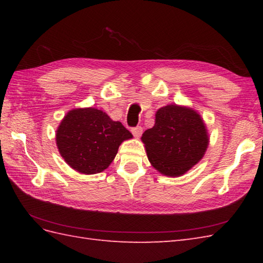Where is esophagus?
Listing matches in <instances>:
<instances>
[{"label": "esophagus", "mask_w": 263, "mask_h": 263, "mask_svg": "<svg viewBox=\"0 0 263 263\" xmlns=\"http://www.w3.org/2000/svg\"><path fill=\"white\" fill-rule=\"evenodd\" d=\"M131 132L132 135L135 136L136 138H139L142 135V127L141 126H136V127H132L131 128Z\"/></svg>", "instance_id": "obj_1"}]
</instances>
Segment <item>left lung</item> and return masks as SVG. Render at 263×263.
Masks as SVG:
<instances>
[{"label": "left lung", "mask_w": 263, "mask_h": 263, "mask_svg": "<svg viewBox=\"0 0 263 263\" xmlns=\"http://www.w3.org/2000/svg\"><path fill=\"white\" fill-rule=\"evenodd\" d=\"M141 140L148 159L166 176H181L202 159L209 144L199 113L185 106L167 105L156 111L155 125Z\"/></svg>", "instance_id": "1"}]
</instances>
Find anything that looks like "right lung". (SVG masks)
<instances>
[{
	"label": "right lung",
	"instance_id": "add662e5",
	"mask_svg": "<svg viewBox=\"0 0 263 263\" xmlns=\"http://www.w3.org/2000/svg\"><path fill=\"white\" fill-rule=\"evenodd\" d=\"M131 138V132L105 111L92 107L76 108L61 121L57 146L66 164L89 175L107 168L120 144Z\"/></svg>",
	"mask_w": 263,
	"mask_h": 263
}]
</instances>
